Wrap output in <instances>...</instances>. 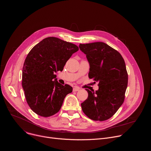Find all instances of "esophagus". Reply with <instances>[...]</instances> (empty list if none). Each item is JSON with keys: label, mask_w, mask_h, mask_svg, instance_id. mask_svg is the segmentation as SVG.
<instances>
[{"label": "esophagus", "mask_w": 151, "mask_h": 151, "mask_svg": "<svg viewBox=\"0 0 151 151\" xmlns=\"http://www.w3.org/2000/svg\"><path fill=\"white\" fill-rule=\"evenodd\" d=\"M79 90H80V88H79V87H75V88H73V91L74 92H76V91H78Z\"/></svg>", "instance_id": "obj_1"}]
</instances>
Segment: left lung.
Returning a JSON list of instances; mask_svg holds the SVG:
<instances>
[{"instance_id":"left-lung-1","label":"left lung","mask_w":151,"mask_h":151,"mask_svg":"<svg viewBox=\"0 0 151 151\" xmlns=\"http://www.w3.org/2000/svg\"><path fill=\"white\" fill-rule=\"evenodd\" d=\"M90 63L88 77L99 82L94 92L86 89L88 98L81 103L83 113L94 121L111 118L122 104L128 85L124 58L116 50L104 42L79 44Z\"/></svg>"}]
</instances>
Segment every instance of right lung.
I'll list each match as a JSON object with an SVG mask.
<instances>
[{
    "label": "right lung",
    "instance_id": "1",
    "mask_svg": "<svg viewBox=\"0 0 151 151\" xmlns=\"http://www.w3.org/2000/svg\"><path fill=\"white\" fill-rule=\"evenodd\" d=\"M79 48L72 43L48 37L36 45L28 54L23 68L22 86L26 101L38 115L48 117L60 109L64 98L72 92L71 86L57 81L67 61Z\"/></svg>",
    "mask_w": 151,
    "mask_h": 151
}]
</instances>
